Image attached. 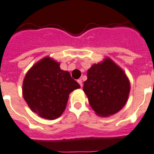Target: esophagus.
<instances>
[{
    "label": "esophagus",
    "mask_w": 154,
    "mask_h": 154,
    "mask_svg": "<svg viewBox=\"0 0 154 154\" xmlns=\"http://www.w3.org/2000/svg\"><path fill=\"white\" fill-rule=\"evenodd\" d=\"M77 82H78V84H79V85H80V86H81V88H82V87H83V84H82V81H81V79L77 80Z\"/></svg>",
    "instance_id": "1"
}]
</instances>
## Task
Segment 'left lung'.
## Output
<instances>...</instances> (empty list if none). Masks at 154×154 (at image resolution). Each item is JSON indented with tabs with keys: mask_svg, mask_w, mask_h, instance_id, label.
I'll return each instance as SVG.
<instances>
[{
	"mask_svg": "<svg viewBox=\"0 0 154 154\" xmlns=\"http://www.w3.org/2000/svg\"><path fill=\"white\" fill-rule=\"evenodd\" d=\"M83 90L97 116L107 117L119 112L129 97L130 81L124 71L109 57L92 65Z\"/></svg>",
	"mask_w": 154,
	"mask_h": 154,
	"instance_id": "obj_1",
	"label": "left lung"
}]
</instances>
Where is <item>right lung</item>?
<instances>
[{"mask_svg": "<svg viewBox=\"0 0 154 154\" xmlns=\"http://www.w3.org/2000/svg\"><path fill=\"white\" fill-rule=\"evenodd\" d=\"M79 88L69 73L60 69V63L45 57L28 70L22 90L32 112L43 119H54L66 109L69 93Z\"/></svg>", "mask_w": 154, "mask_h": 154, "instance_id": "right-lung-1", "label": "right lung"}]
</instances>
